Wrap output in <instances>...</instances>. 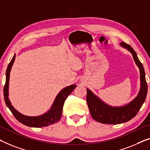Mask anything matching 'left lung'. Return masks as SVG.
Instances as JSON below:
<instances>
[{"label": "left lung", "mask_w": 150, "mask_h": 150, "mask_svg": "<svg viewBox=\"0 0 150 150\" xmlns=\"http://www.w3.org/2000/svg\"><path fill=\"white\" fill-rule=\"evenodd\" d=\"M120 46L132 54L134 61L139 69L141 87L137 96L128 104L120 107H112L104 103L92 91L87 89V103L92 118L103 124L117 125L127 122L135 117L146 100L147 93V84L144 68L138 59L137 54L130 45L122 42Z\"/></svg>", "instance_id": "1"}]
</instances>
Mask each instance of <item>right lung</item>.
Returning a JSON list of instances; mask_svg holds the SVG:
<instances>
[{
    "label": "right lung",
    "mask_w": 150,
    "mask_h": 150,
    "mask_svg": "<svg viewBox=\"0 0 150 150\" xmlns=\"http://www.w3.org/2000/svg\"><path fill=\"white\" fill-rule=\"evenodd\" d=\"M15 59V54L13 56L12 60L8 64L6 71V82L3 90L4 98L6 105L18 121L26 126L39 128V127H47L56 123L57 121H59L61 117L62 107H63L64 101L68 97V96L74 90L77 86L71 85L70 86L66 87L62 89L56 97L50 110L44 115L38 116V117H28V116L22 115L17 110H15L14 107L11 105L10 100L8 99V83H9L10 72Z\"/></svg>",
    "instance_id": "1"
}]
</instances>
